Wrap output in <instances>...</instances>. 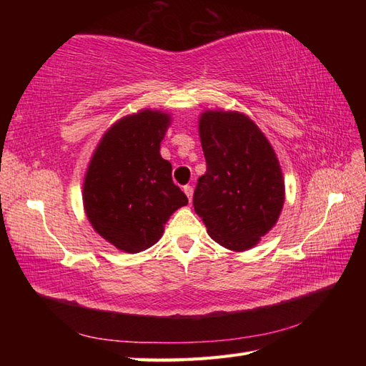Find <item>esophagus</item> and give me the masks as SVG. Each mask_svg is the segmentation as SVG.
<instances>
[{"instance_id":"1","label":"esophagus","mask_w":366,"mask_h":366,"mask_svg":"<svg viewBox=\"0 0 366 366\" xmlns=\"http://www.w3.org/2000/svg\"><path fill=\"white\" fill-rule=\"evenodd\" d=\"M182 190H184V193H185V195H187L189 201L192 203V198H193V189H192V185H185V187H184Z\"/></svg>"}]
</instances>
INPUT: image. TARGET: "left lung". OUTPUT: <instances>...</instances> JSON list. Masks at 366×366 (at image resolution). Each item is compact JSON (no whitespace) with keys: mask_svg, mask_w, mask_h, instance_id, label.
I'll use <instances>...</instances> for the list:
<instances>
[{"mask_svg":"<svg viewBox=\"0 0 366 366\" xmlns=\"http://www.w3.org/2000/svg\"><path fill=\"white\" fill-rule=\"evenodd\" d=\"M199 139L206 173L193 207L207 234L232 252H245L275 227L285 203V179L274 147L239 112L201 113Z\"/></svg>","mask_w":366,"mask_h":366,"instance_id":"obj_1","label":"left lung"}]
</instances>
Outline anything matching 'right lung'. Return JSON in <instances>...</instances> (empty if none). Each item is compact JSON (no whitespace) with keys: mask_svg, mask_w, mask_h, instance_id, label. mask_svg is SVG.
I'll list each match as a JSON object with an SVG mask.
<instances>
[{"mask_svg":"<svg viewBox=\"0 0 366 366\" xmlns=\"http://www.w3.org/2000/svg\"><path fill=\"white\" fill-rule=\"evenodd\" d=\"M171 116L139 110L116 121L96 147L83 181V207L91 227L126 253L152 247L165 223L189 203L171 179L160 143Z\"/></svg>","mask_w":366,"mask_h":366,"instance_id":"add662e5","label":"right lung"}]
</instances>
